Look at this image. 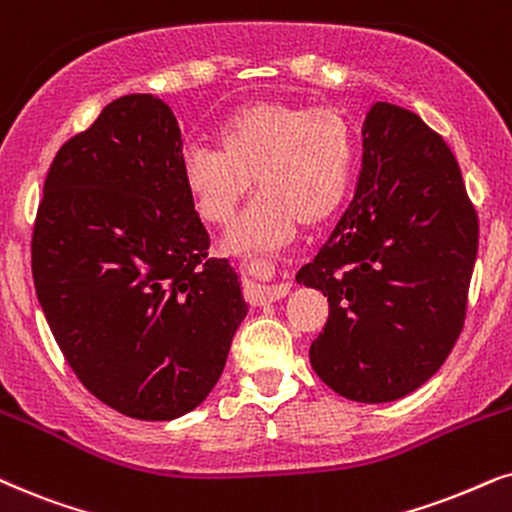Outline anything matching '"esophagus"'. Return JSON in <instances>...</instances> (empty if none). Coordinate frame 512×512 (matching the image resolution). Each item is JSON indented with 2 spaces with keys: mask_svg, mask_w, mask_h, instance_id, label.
<instances>
[{
  "mask_svg": "<svg viewBox=\"0 0 512 512\" xmlns=\"http://www.w3.org/2000/svg\"><path fill=\"white\" fill-rule=\"evenodd\" d=\"M272 265L265 261H247L244 263V272H247L249 291L251 296L258 298L261 303L280 301L289 294L291 284L289 282H275L272 280Z\"/></svg>",
  "mask_w": 512,
  "mask_h": 512,
  "instance_id": "obj_1",
  "label": "esophagus"
}]
</instances>
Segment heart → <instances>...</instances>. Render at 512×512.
Wrapping results in <instances>:
<instances>
[{
  "mask_svg": "<svg viewBox=\"0 0 512 512\" xmlns=\"http://www.w3.org/2000/svg\"><path fill=\"white\" fill-rule=\"evenodd\" d=\"M183 183L197 214L225 228L244 199L261 195L232 232L230 249H275L296 232L320 228L343 207L353 174V131L336 108L251 101L216 129V148L190 145Z\"/></svg>",
  "mask_w": 512,
  "mask_h": 512,
  "instance_id": "b5f03b06",
  "label": "heart"
}]
</instances>
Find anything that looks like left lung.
Instances as JSON below:
<instances>
[{
	"label": "left lung",
	"mask_w": 512,
	"mask_h": 512,
	"mask_svg": "<svg viewBox=\"0 0 512 512\" xmlns=\"http://www.w3.org/2000/svg\"><path fill=\"white\" fill-rule=\"evenodd\" d=\"M362 150L353 202L296 280L329 301L310 345L315 374L341 397L381 404L414 393L449 357L480 230L459 162L414 112L371 105Z\"/></svg>",
	"instance_id": "left-lung-1"
}]
</instances>
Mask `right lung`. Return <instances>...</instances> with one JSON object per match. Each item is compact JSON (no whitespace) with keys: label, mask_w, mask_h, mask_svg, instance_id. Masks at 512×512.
<instances>
[{"label":"right lung","mask_w":512,"mask_h":512,"mask_svg":"<svg viewBox=\"0 0 512 512\" xmlns=\"http://www.w3.org/2000/svg\"><path fill=\"white\" fill-rule=\"evenodd\" d=\"M181 157L167 103L117 98L53 157L32 230L58 348L91 395L141 421L207 400L249 310L232 265L207 258Z\"/></svg>","instance_id":"1"}]
</instances>
